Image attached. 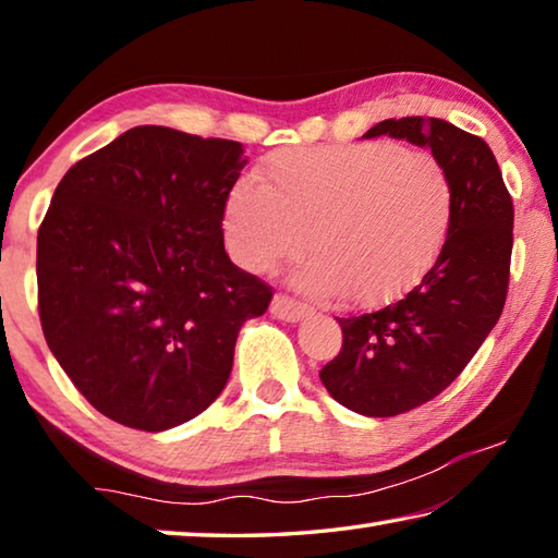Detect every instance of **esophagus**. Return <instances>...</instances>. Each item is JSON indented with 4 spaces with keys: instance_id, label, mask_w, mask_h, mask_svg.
<instances>
[{
    "instance_id": "esophagus-1",
    "label": "esophagus",
    "mask_w": 558,
    "mask_h": 558,
    "mask_svg": "<svg viewBox=\"0 0 558 558\" xmlns=\"http://www.w3.org/2000/svg\"><path fill=\"white\" fill-rule=\"evenodd\" d=\"M270 315L282 319V323H300L307 317V307L288 295H276L270 302Z\"/></svg>"
}]
</instances>
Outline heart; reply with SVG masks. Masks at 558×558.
<instances>
[{"mask_svg": "<svg viewBox=\"0 0 558 558\" xmlns=\"http://www.w3.org/2000/svg\"><path fill=\"white\" fill-rule=\"evenodd\" d=\"M258 179H243L223 202L231 258L270 272L305 248L313 258L292 286L349 307L411 292L438 263L456 216L448 167L389 140L278 149Z\"/></svg>", "mask_w": 558, "mask_h": 558, "instance_id": "obj_1", "label": "heart"}]
</instances>
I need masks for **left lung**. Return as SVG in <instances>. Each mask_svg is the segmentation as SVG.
<instances>
[{
	"mask_svg": "<svg viewBox=\"0 0 558 558\" xmlns=\"http://www.w3.org/2000/svg\"><path fill=\"white\" fill-rule=\"evenodd\" d=\"M379 135L428 147L456 186L436 266L393 305L339 319L342 352L319 372L335 401L386 418L436 399L493 332L507 300L514 206L485 140L438 118H391L364 137Z\"/></svg>",
	"mask_w": 558,
	"mask_h": 558,
	"instance_id": "8db88e82",
	"label": "left lung"
}]
</instances>
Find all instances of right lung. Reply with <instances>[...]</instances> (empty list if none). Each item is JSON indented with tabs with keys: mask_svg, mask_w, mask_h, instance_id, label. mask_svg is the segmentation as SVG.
<instances>
[{
	"mask_svg": "<svg viewBox=\"0 0 558 558\" xmlns=\"http://www.w3.org/2000/svg\"><path fill=\"white\" fill-rule=\"evenodd\" d=\"M243 145L140 125L75 162L36 239L46 344L93 409L137 430L223 391L245 319L272 290L223 248Z\"/></svg>",
	"mask_w": 558,
	"mask_h": 558,
	"instance_id": "add662e5",
	"label": "right lung"
}]
</instances>
